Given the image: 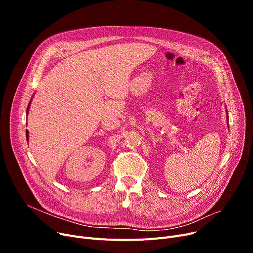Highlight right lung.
<instances>
[{
    "label": "right lung",
    "mask_w": 253,
    "mask_h": 253,
    "mask_svg": "<svg viewBox=\"0 0 253 253\" xmlns=\"http://www.w3.org/2000/svg\"><path fill=\"white\" fill-rule=\"evenodd\" d=\"M29 108H30V103H29V106H28V111H26V114H28V112H29ZM29 139V132L26 131V140Z\"/></svg>",
    "instance_id": "add662e5"
}]
</instances>
